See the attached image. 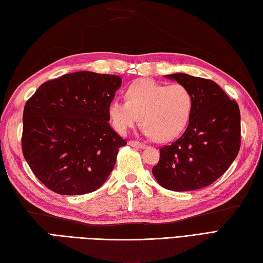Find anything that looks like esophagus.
Here are the masks:
<instances>
[{
	"instance_id": "obj_1",
	"label": "esophagus",
	"mask_w": 263,
	"mask_h": 263,
	"mask_svg": "<svg viewBox=\"0 0 263 263\" xmlns=\"http://www.w3.org/2000/svg\"><path fill=\"white\" fill-rule=\"evenodd\" d=\"M128 144L132 147H136V148H146L147 146L142 142H139V141H135V140H131L130 142H128Z\"/></svg>"
}]
</instances>
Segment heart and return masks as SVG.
Wrapping results in <instances>:
<instances>
[{
	"mask_svg": "<svg viewBox=\"0 0 263 263\" xmlns=\"http://www.w3.org/2000/svg\"><path fill=\"white\" fill-rule=\"evenodd\" d=\"M126 100L114 99L108 116L114 130L125 135L140 115L141 131L156 141L177 138L185 130L193 110V95L181 83L164 85L152 79L137 80L126 88Z\"/></svg>",
	"mask_w": 263,
	"mask_h": 263,
	"instance_id": "obj_1",
	"label": "heart"
}]
</instances>
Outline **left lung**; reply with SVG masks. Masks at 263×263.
Masks as SVG:
<instances>
[{"label": "left lung", "mask_w": 263, "mask_h": 263, "mask_svg": "<svg viewBox=\"0 0 263 263\" xmlns=\"http://www.w3.org/2000/svg\"><path fill=\"white\" fill-rule=\"evenodd\" d=\"M186 86L193 95V110L185 132L159 149L153 174L172 191L208 186L235 160L241 147V114L216 82L185 73L165 76Z\"/></svg>", "instance_id": "1"}]
</instances>
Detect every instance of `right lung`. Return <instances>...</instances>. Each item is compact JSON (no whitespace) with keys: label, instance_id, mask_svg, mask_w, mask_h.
Segmentation results:
<instances>
[{"label":"right lung","instance_id":"right-lung-1","mask_svg":"<svg viewBox=\"0 0 263 263\" xmlns=\"http://www.w3.org/2000/svg\"><path fill=\"white\" fill-rule=\"evenodd\" d=\"M119 76L90 71L44 82L24 109L22 154L33 174L53 192L96 191L126 144L109 125L108 106Z\"/></svg>","mask_w":263,"mask_h":263}]
</instances>
